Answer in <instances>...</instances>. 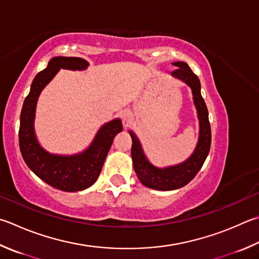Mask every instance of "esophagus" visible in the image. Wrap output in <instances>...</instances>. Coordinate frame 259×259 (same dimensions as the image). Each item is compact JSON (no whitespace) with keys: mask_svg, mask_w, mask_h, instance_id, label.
Returning a JSON list of instances; mask_svg holds the SVG:
<instances>
[{"mask_svg":"<svg viewBox=\"0 0 259 259\" xmlns=\"http://www.w3.org/2000/svg\"><path fill=\"white\" fill-rule=\"evenodd\" d=\"M121 119L122 122H123V124L126 126L129 125V123L131 121H133V113H131V111L129 110H123L121 112Z\"/></svg>","mask_w":259,"mask_h":259,"instance_id":"esophagus-1","label":"esophagus"}]
</instances>
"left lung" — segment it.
<instances>
[{
  "instance_id": "8db88e82",
  "label": "left lung",
  "mask_w": 259,
  "mask_h": 259,
  "mask_svg": "<svg viewBox=\"0 0 259 259\" xmlns=\"http://www.w3.org/2000/svg\"><path fill=\"white\" fill-rule=\"evenodd\" d=\"M172 64L178 68V70L171 73L172 77L185 82L191 89L192 101H194V105L197 111L199 133L194 152L191 153L189 157L181 163L175 164V165L158 167L154 165L146 156L143 145L140 143L138 136L133 130L128 131L131 136V139H133L131 157H133L136 176L139 179L140 183H143L145 187L162 191L179 189V188L189 183L196 177L209 153L211 140L208 111L204 102V98L201 97L200 81L198 77L191 71L189 65L186 62L177 61V62H173Z\"/></svg>"
}]
</instances>
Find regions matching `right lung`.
I'll list each match as a JSON object with an SVG mask.
<instances>
[{
	"instance_id": "add662e5",
	"label": "right lung",
	"mask_w": 259,
	"mask_h": 259,
	"mask_svg": "<svg viewBox=\"0 0 259 259\" xmlns=\"http://www.w3.org/2000/svg\"><path fill=\"white\" fill-rule=\"evenodd\" d=\"M88 67L89 63L81 58H52L48 67L37 73L32 80L30 92L23 102L20 114L19 146L23 161L44 182L67 192L84 190L96 182L114 137L123 129L121 119L115 117L101 125L86 149L71 155L51 153L37 139L35 116L40 93L61 69L83 71Z\"/></svg>"
}]
</instances>
